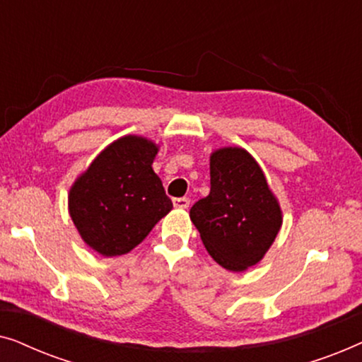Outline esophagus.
I'll return each instance as SVG.
<instances>
[{"mask_svg":"<svg viewBox=\"0 0 362 362\" xmlns=\"http://www.w3.org/2000/svg\"><path fill=\"white\" fill-rule=\"evenodd\" d=\"M173 204L177 209H187L189 207V197H176V199H173Z\"/></svg>","mask_w":362,"mask_h":362,"instance_id":"esophagus-1","label":"esophagus"}]
</instances>
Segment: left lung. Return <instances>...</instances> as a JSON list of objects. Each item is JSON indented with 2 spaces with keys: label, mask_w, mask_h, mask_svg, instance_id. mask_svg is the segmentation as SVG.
<instances>
[{
  "label": "left lung",
  "mask_w": 362,
  "mask_h": 362,
  "mask_svg": "<svg viewBox=\"0 0 362 362\" xmlns=\"http://www.w3.org/2000/svg\"><path fill=\"white\" fill-rule=\"evenodd\" d=\"M211 192L189 217L206 250L221 267L244 272L259 264L274 244L281 209L259 163L239 146L211 153Z\"/></svg>",
  "instance_id": "8db88e82"
}]
</instances>
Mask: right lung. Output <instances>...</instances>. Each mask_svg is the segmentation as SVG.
<instances>
[{"mask_svg":"<svg viewBox=\"0 0 362 362\" xmlns=\"http://www.w3.org/2000/svg\"><path fill=\"white\" fill-rule=\"evenodd\" d=\"M158 150L145 136H122L74 181L69 214L82 240L97 254H128L173 209L151 168Z\"/></svg>","mask_w":362,"mask_h":362,"instance_id":"1","label":"right lung"}]
</instances>
